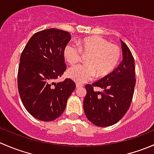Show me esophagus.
Instances as JSON below:
<instances>
[{
	"mask_svg": "<svg viewBox=\"0 0 154 154\" xmlns=\"http://www.w3.org/2000/svg\"><path fill=\"white\" fill-rule=\"evenodd\" d=\"M81 86H83V85L80 84V83H76V87H77V88H80V87H81Z\"/></svg>",
	"mask_w": 154,
	"mask_h": 154,
	"instance_id": "1",
	"label": "esophagus"
}]
</instances>
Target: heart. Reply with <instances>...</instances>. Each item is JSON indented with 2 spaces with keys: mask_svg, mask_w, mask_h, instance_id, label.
<instances>
[{
  "mask_svg": "<svg viewBox=\"0 0 154 154\" xmlns=\"http://www.w3.org/2000/svg\"><path fill=\"white\" fill-rule=\"evenodd\" d=\"M77 46L68 44L64 48L65 60L70 65L80 62L82 54L88 56L86 64L69 68L67 75L77 83H86L96 77L102 78L111 74L120 61V48L111 45L109 41L100 36H90L77 42Z\"/></svg>",
  "mask_w": 154,
  "mask_h": 154,
  "instance_id": "obj_1",
  "label": "heart"
}]
</instances>
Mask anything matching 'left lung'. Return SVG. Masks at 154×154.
Segmentation results:
<instances>
[{"mask_svg": "<svg viewBox=\"0 0 154 154\" xmlns=\"http://www.w3.org/2000/svg\"><path fill=\"white\" fill-rule=\"evenodd\" d=\"M122 42L123 60L119 67L101 80L86 86L83 109L87 119L97 127H108L119 122L128 110L136 84L135 61L127 45ZM99 87L102 92H96Z\"/></svg>", "mask_w": 154, "mask_h": 154, "instance_id": "left-lung-1", "label": "left lung"}]
</instances>
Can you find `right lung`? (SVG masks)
<instances>
[{"mask_svg":"<svg viewBox=\"0 0 154 154\" xmlns=\"http://www.w3.org/2000/svg\"><path fill=\"white\" fill-rule=\"evenodd\" d=\"M70 39L69 32L61 29L39 31L29 38L20 57V97L27 111L40 121L60 117L76 87L71 79L54 82L66 70L63 51Z\"/></svg>","mask_w":154,"mask_h":154,"instance_id":"add662e5","label":"right lung"}]
</instances>
